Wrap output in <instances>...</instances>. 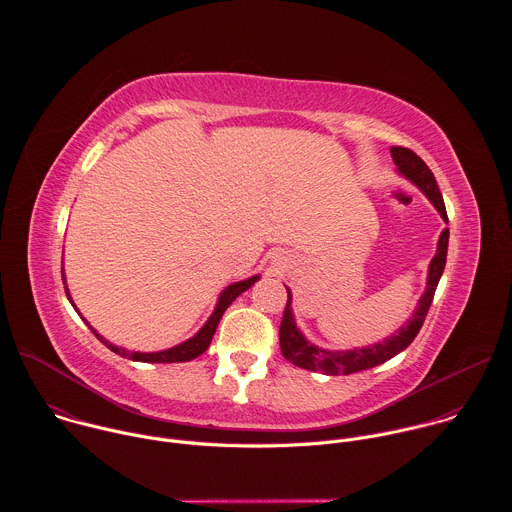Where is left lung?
<instances>
[{
	"instance_id": "obj_1",
	"label": "left lung",
	"mask_w": 512,
	"mask_h": 512,
	"mask_svg": "<svg viewBox=\"0 0 512 512\" xmlns=\"http://www.w3.org/2000/svg\"><path fill=\"white\" fill-rule=\"evenodd\" d=\"M391 156L393 162L397 164L399 172L403 176H407L411 182H415L421 192L431 200V204L437 208V212L442 214L444 221H448V212H446V204H444V196L437 188V182L431 174V170L427 168V164L409 148H391ZM448 239H450V229H444L440 235V243H437V253L429 263V275H427V287L425 294L421 296L413 318L391 338H387L385 342H379L375 346L369 348H360V350H346V352H330V350H322L314 344H310L302 332L296 328L294 322V314H291V294L287 289V304L283 310V318H281V326H279V346H281V354L291 362L296 364L300 369L306 371H320L324 375H352V373H360L377 367V364H383L385 360L393 358L395 354H399L401 350H405L415 336L419 334L425 316L429 312V306L433 302V294L435 287L440 283V277L444 273L446 267V257H448Z\"/></svg>"
}]
</instances>
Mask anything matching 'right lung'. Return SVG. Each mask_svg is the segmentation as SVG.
I'll use <instances>...</instances> for the list:
<instances>
[{"label":"right lung","mask_w":512,"mask_h":512,"mask_svg":"<svg viewBox=\"0 0 512 512\" xmlns=\"http://www.w3.org/2000/svg\"><path fill=\"white\" fill-rule=\"evenodd\" d=\"M257 279H259V277L255 275V277H251V279L237 281V283L229 285V287L223 291V294H221V298H218V304H216L212 316L208 318V322L202 326V330H200L194 338H190V340H186V342H182V344H178V346H174V348H170V350H162V352H129V350H125V348H119V346L107 342L101 334H97V332L91 328V324H87V326L91 328V332H93L109 350H113L115 354H119V356H123V358L139 360V362H186V360H192V358L200 356V354L210 346V340H212V336H214V332H216L218 320L223 318L225 310L243 294V291H247ZM68 300H70V296H68ZM72 306H75V304H72Z\"/></svg>","instance_id":"add662e5"}]
</instances>
